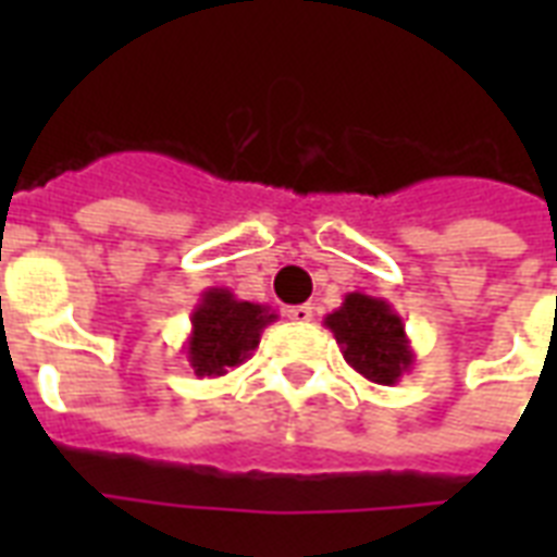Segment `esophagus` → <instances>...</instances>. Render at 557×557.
<instances>
[{
  "mask_svg": "<svg viewBox=\"0 0 557 557\" xmlns=\"http://www.w3.org/2000/svg\"><path fill=\"white\" fill-rule=\"evenodd\" d=\"M286 318H288V321H295V323H309V321H312V306H309V304L288 306Z\"/></svg>",
  "mask_w": 557,
  "mask_h": 557,
  "instance_id": "34e87169",
  "label": "esophagus"
}]
</instances>
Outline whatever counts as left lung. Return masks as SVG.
Segmentation results:
<instances>
[{
  "instance_id": "left-lung-1",
  "label": "left lung",
  "mask_w": 557,
  "mask_h": 557,
  "mask_svg": "<svg viewBox=\"0 0 557 557\" xmlns=\"http://www.w3.org/2000/svg\"><path fill=\"white\" fill-rule=\"evenodd\" d=\"M335 335L344 361L372 384L393 387L416 361L405 321L384 297L349 292L344 304L323 318Z\"/></svg>"
}]
</instances>
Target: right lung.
Returning a JSON list of instances; mask_svg holds the SVG:
<instances>
[{
    "label": "right lung",
    "instance_id": "obj_1",
    "mask_svg": "<svg viewBox=\"0 0 557 557\" xmlns=\"http://www.w3.org/2000/svg\"><path fill=\"white\" fill-rule=\"evenodd\" d=\"M277 314L269 306L239 300L231 288H205L193 306L190 335L185 341L187 361L199 379H219L251 358L260 335Z\"/></svg>",
    "mask_w": 557,
    "mask_h": 557
}]
</instances>
